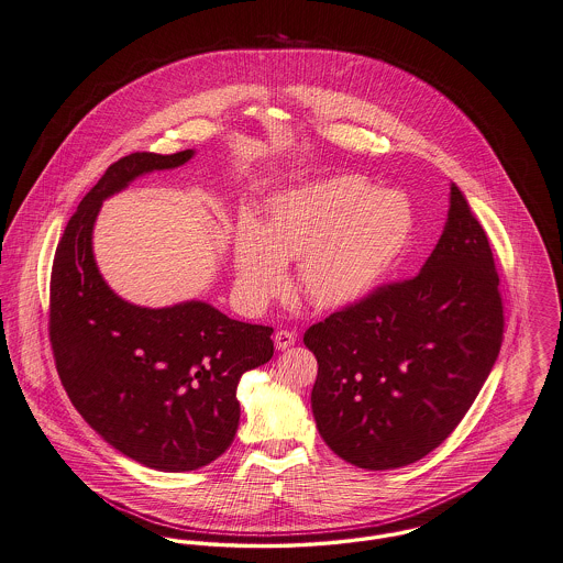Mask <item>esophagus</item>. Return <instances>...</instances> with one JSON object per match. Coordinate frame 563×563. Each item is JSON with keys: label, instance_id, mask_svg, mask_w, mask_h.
I'll use <instances>...</instances> for the list:
<instances>
[{"label": "esophagus", "instance_id": "1", "mask_svg": "<svg viewBox=\"0 0 563 563\" xmlns=\"http://www.w3.org/2000/svg\"><path fill=\"white\" fill-rule=\"evenodd\" d=\"M273 342H275V346H277L279 351H286V349L295 346V342H297V335H295L292 331H286V329H282V331H277V333L273 335Z\"/></svg>", "mask_w": 563, "mask_h": 563}]
</instances>
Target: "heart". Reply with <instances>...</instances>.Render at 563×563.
<instances>
[{"label":"heart","instance_id":"heart-1","mask_svg":"<svg viewBox=\"0 0 563 563\" xmlns=\"http://www.w3.org/2000/svg\"><path fill=\"white\" fill-rule=\"evenodd\" d=\"M415 212L400 191L361 176H333L271 198L264 223L243 217L232 266L239 295L262 306L284 292L286 262L299 260V284L324 307L367 297L405 254Z\"/></svg>","mask_w":563,"mask_h":563}]
</instances>
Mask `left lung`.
<instances>
[{
	"instance_id": "8db88e82",
	"label": "left lung",
	"mask_w": 563,
	"mask_h": 563,
	"mask_svg": "<svg viewBox=\"0 0 563 563\" xmlns=\"http://www.w3.org/2000/svg\"><path fill=\"white\" fill-rule=\"evenodd\" d=\"M501 340L488 236L452 183L443 234L421 271L307 329L303 342L318 358L311 410L320 437L367 471L423 459L471 409Z\"/></svg>"
}]
</instances>
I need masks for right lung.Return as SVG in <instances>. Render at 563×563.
I'll list each match as a JSON object with an SVG mask.
<instances>
[{"label":"right lung","instance_id":"right-lung-1","mask_svg":"<svg viewBox=\"0 0 563 563\" xmlns=\"http://www.w3.org/2000/svg\"><path fill=\"white\" fill-rule=\"evenodd\" d=\"M191 156L133 153L107 167L57 243L49 301L55 367L75 409L124 456L176 473L232 445L239 380L273 357V329L205 301L151 309L120 299L99 273L92 230L107 198Z\"/></svg>","mask_w":563,"mask_h":563}]
</instances>
